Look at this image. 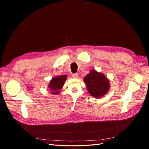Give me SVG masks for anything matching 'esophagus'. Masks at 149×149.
Instances as JSON below:
<instances>
[{"label":"esophagus","mask_w":149,"mask_h":149,"mask_svg":"<svg viewBox=\"0 0 149 149\" xmlns=\"http://www.w3.org/2000/svg\"><path fill=\"white\" fill-rule=\"evenodd\" d=\"M72 76H73V78H78V73H74L72 74Z\"/></svg>","instance_id":"1"}]
</instances>
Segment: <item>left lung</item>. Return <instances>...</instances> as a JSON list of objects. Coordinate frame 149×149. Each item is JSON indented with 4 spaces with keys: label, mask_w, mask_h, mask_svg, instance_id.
<instances>
[{
    "label": "left lung",
    "mask_w": 149,
    "mask_h": 149,
    "mask_svg": "<svg viewBox=\"0 0 149 149\" xmlns=\"http://www.w3.org/2000/svg\"><path fill=\"white\" fill-rule=\"evenodd\" d=\"M84 81L86 84L89 93L95 97H101L105 95L109 89V82L106 76L92 70L85 76Z\"/></svg>",
    "instance_id": "1"
}]
</instances>
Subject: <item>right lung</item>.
<instances>
[{"instance_id": "add662e5", "label": "right lung", "mask_w": 149, "mask_h": 149, "mask_svg": "<svg viewBox=\"0 0 149 149\" xmlns=\"http://www.w3.org/2000/svg\"><path fill=\"white\" fill-rule=\"evenodd\" d=\"M66 79V76H58L52 78L48 85L49 88L51 90V93L53 94H58L60 90L63 86Z\"/></svg>"}]
</instances>
